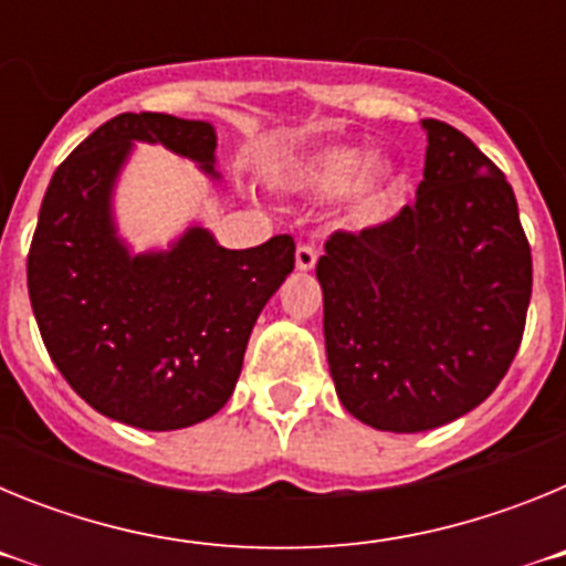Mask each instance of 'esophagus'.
<instances>
[{"label": "esophagus", "instance_id": "1", "mask_svg": "<svg viewBox=\"0 0 566 566\" xmlns=\"http://www.w3.org/2000/svg\"><path fill=\"white\" fill-rule=\"evenodd\" d=\"M314 263H317V249L297 247V252H294V266H297L300 272H312Z\"/></svg>", "mask_w": 566, "mask_h": 566}]
</instances>
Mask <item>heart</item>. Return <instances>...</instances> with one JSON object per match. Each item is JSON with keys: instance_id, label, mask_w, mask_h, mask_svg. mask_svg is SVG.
<instances>
[{"instance_id": "b5f03b06", "label": "heart", "mask_w": 566, "mask_h": 566, "mask_svg": "<svg viewBox=\"0 0 566 566\" xmlns=\"http://www.w3.org/2000/svg\"><path fill=\"white\" fill-rule=\"evenodd\" d=\"M408 175L388 155H368L352 144H334L300 158L286 175V187L303 198H332L343 192V223L377 229L397 212Z\"/></svg>"}]
</instances>
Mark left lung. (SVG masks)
<instances>
[{"label": "left lung", "mask_w": 566, "mask_h": 566, "mask_svg": "<svg viewBox=\"0 0 566 566\" xmlns=\"http://www.w3.org/2000/svg\"><path fill=\"white\" fill-rule=\"evenodd\" d=\"M422 129L417 201L377 229L332 234L317 260L339 402L391 433L431 431L496 391L533 289L502 169L451 124L424 118Z\"/></svg>", "instance_id": "1"}]
</instances>
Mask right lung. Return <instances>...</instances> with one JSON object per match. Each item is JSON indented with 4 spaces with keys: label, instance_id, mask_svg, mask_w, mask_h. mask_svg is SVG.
<instances>
[{
    "label": "right lung",
    "instance_id": "right-lung-1",
    "mask_svg": "<svg viewBox=\"0 0 566 566\" xmlns=\"http://www.w3.org/2000/svg\"><path fill=\"white\" fill-rule=\"evenodd\" d=\"M135 144H161L221 178L209 122L115 115L50 178L28 292L50 359L84 402L142 431H178L229 402L249 334L292 274L294 240L227 249L189 223L167 249L135 252L115 221V187Z\"/></svg>",
    "mask_w": 566,
    "mask_h": 566
}]
</instances>
